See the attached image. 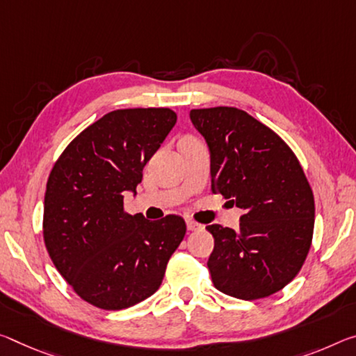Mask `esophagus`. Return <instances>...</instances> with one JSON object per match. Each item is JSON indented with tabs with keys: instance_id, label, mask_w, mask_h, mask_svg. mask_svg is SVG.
I'll use <instances>...</instances> for the list:
<instances>
[{
	"instance_id": "1",
	"label": "esophagus",
	"mask_w": 356,
	"mask_h": 356,
	"mask_svg": "<svg viewBox=\"0 0 356 356\" xmlns=\"http://www.w3.org/2000/svg\"><path fill=\"white\" fill-rule=\"evenodd\" d=\"M185 222H187V228H188V231H196V229L202 228V225H201V223L195 222V220H191V218H187V220H185Z\"/></svg>"
}]
</instances>
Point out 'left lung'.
I'll return each mask as SVG.
<instances>
[{
    "label": "left lung",
    "mask_w": 356,
    "mask_h": 356,
    "mask_svg": "<svg viewBox=\"0 0 356 356\" xmlns=\"http://www.w3.org/2000/svg\"><path fill=\"white\" fill-rule=\"evenodd\" d=\"M211 152L212 191L244 209L239 229L209 225L207 268L225 295L252 301L274 295L300 273L314 234L312 188L293 150L238 107L191 109Z\"/></svg>",
    "instance_id": "left-lung-1"
}]
</instances>
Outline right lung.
Segmentation results:
<instances>
[{
  "label": "right lung",
  "mask_w": 356,
  "mask_h": 356,
  "mask_svg": "<svg viewBox=\"0 0 356 356\" xmlns=\"http://www.w3.org/2000/svg\"><path fill=\"white\" fill-rule=\"evenodd\" d=\"M168 107L112 111L71 140L50 171L42 233L50 258L83 301L120 310L160 289L187 225L129 216L123 195L176 125Z\"/></svg>",
  "instance_id": "1"
}]
</instances>
